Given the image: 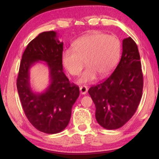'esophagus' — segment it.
I'll list each match as a JSON object with an SVG mask.
<instances>
[{
	"mask_svg": "<svg viewBox=\"0 0 159 159\" xmlns=\"http://www.w3.org/2000/svg\"><path fill=\"white\" fill-rule=\"evenodd\" d=\"M80 93L83 94V95H85V94H86V93L88 92L87 86H85V85L80 86Z\"/></svg>",
	"mask_w": 159,
	"mask_h": 159,
	"instance_id": "obj_1",
	"label": "esophagus"
}]
</instances>
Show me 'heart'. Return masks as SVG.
Listing matches in <instances>:
<instances>
[{"mask_svg":"<svg viewBox=\"0 0 159 159\" xmlns=\"http://www.w3.org/2000/svg\"><path fill=\"white\" fill-rule=\"evenodd\" d=\"M120 42L116 36L94 33L83 36L62 52L61 60L72 76L80 74L85 64L87 68L79 79L80 83L108 76L117 65L120 55Z\"/></svg>","mask_w":159,"mask_h":159,"instance_id":"heart-1","label":"heart"}]
</instances>
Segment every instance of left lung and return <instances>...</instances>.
<instances>
[{
	"instance_id": "1",
	"label": "left lung",
	"mask_w": 159,
	"mask_h": 159,
	"mask_svg": "<svg viewBox=\"0 0 159 159\" xmlns=\"http://www.w3.org/2000/svg\"><path fill=\"white\" fill-rule=\"evenodd\" d=\"M141 66L135 42L130 37L123 39L121 58L114 72L88 90L96 107V120L102 127L118 129L134 114L143 89Z\"/></svg>"
}]
</instances>
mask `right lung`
Returning a JSON list of instances; mask_svg holds the SVG:
<instances>
[{
  "mask_svg": "<svg viewBox=\"0 0 159 159\" xmlns=\"http://www.w3.org/2000/svg\"><path fill=\"white\" fill-rule=\"evenodd\" d=\"M63 43L55 31L39 34L26 46L20 62L17 88L24 112L32 125L48 134L62 131L69 124L71 109L79 96V86L70 83L63 71ZM39 61L48 64L51 84L45 92L31 90L29 69Z\"/></svg>",
  "mask_w": 159,
  "mask_h": 159,
  "instance_id": "1",
  "label": "right lung"
}]
</instances>
